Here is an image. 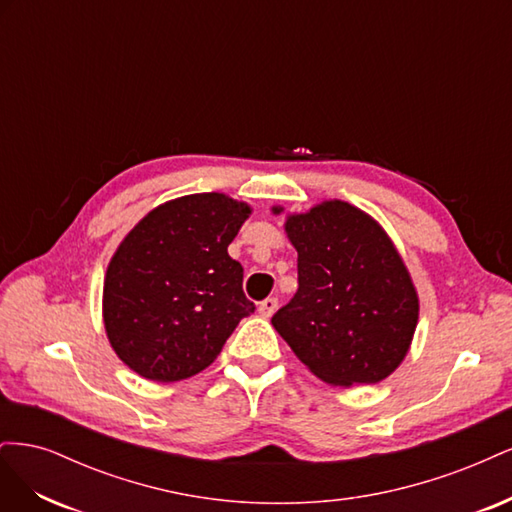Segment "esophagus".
I'll use <instances>...</instances> for the list:
<instances>
[{
  "instance_id": "esophagus-1",
  "label": "esophagus",
  "mask_w": 512,
  "mask_h": 512,
  "mask_svg": "<svg viewBox=\"0 0 512 512\" xmlns=\"http://www.w3.org/2000/svg\"><path fill=\"white\" fill-rule=\"evenodd\" d=\"M275 309H277V299L275 297H269L258 305V312H260L262 318H271L275 314Z\"/></svg>"
}]
</instances>
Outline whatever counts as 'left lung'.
I'll list each match as a JSON object with an SVG mask.
<instances>
[{"mask_svg":"<svg viewBox=\"0 0 512 512\" xmlns=\"http://www.w3.org/2000/svg\"><path fill=\"white\" fill-rule=\"evenodd\" d=\"M284 213V207H273ZM299 290L273 329L316 378L333 386L378 384L406 359L418 324V292L378 220L346 200L286 213Z\"/></svg>","mask_w":512,"mask_h":512,"instance_id":"obj_1","label":"left lung"}]
</instances>
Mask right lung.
I'll return each mask as SVG.
<instances>
[{
	"mask_svg": "<svg viewBox=\"0 0 512 512\" xmlns=\"http://www.w3.org/2000/svg\"><path fill=\"white\" fill-rule=\"evenodd\" d=\"M252 207L222 192L188 194L151 209L108 262L102 320L108 344L151 382L196 376L254 312L243 267L228 256Z\"/></svg>",
	"mask_w": 512,
	"mask_h": 512,
	"instance_id": "right-lung-1",
	"label": "right lung"
}]
</instances>
